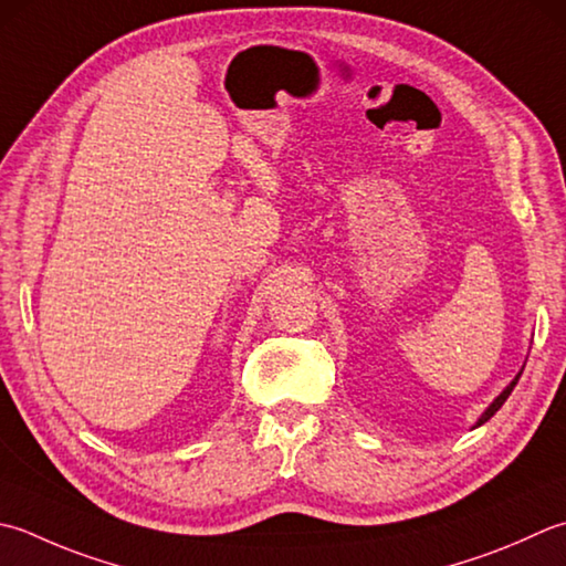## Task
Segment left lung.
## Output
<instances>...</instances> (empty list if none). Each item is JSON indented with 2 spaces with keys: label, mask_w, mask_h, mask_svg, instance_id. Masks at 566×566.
<instances>
[{
  "label": "left lung",
  "mask_w": 566,
  "mask_h": 566,
  "mask_svg": "<svg viewBox=\"0 0 566 566\" xmlns=\"http://www.w3.org/2000/svg\"><path fill=\"white\" fill-rule=\"evenodd\" d=\"M523 368H525V365H523ZM520 375H523V370H520V373L515 375V378L511 380V385H507L505 390H503L501 395H497L495 400H493L489 407H485V412L479 417V422L473 424V429H475V427H481V424H485V422H489V419H491V417L497 412V409H501V407L505 405V400H507V397H511V392H513V387H515V385H517V380H520Z\"/></svg>",
  "instance_id": "obj_1"
}]
</instances>
